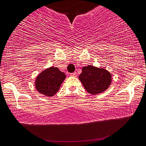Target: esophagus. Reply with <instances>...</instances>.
<instances>
[{
    "mask_svg": "<svg viewBox=\"0 0 146 146\" xmlns=\"http://www.w3.org/2000/svg\"><path fill=\"white\" fill-rule=\"evenodd\" d=\"M70 75L72 76V77H76V76H77V73H76V72L72 73L70 74Z\"/></svg>",
    "mask_w": 146,
    "mask_h": 146,
    "instance_id": "34e87169",
    "label": "esophagus"
}]
</instances>
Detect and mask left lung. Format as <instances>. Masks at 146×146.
I'll use <instances>...</instances> for the list:
<instances>
[{
    "label": "left lung",
    "mask_w": 146,
    "mask_h": 146,
    "mask_svg": "<svg viewBox=\"0 0 146 146\" xmlns=\"http://www.w3.org/2000/svg\"><path fill=\"white\" fill-rule=\"evenodd\" d=\"M78 78L85 90L93 95L105 92L112 82V75L107 70L90 65L83 67Z\"/></svg>",
    "instance_id": "8db88e82"
}]
</instances>
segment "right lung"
I'll return each mask as SVG.
<instances>
[{
    "mask_svg": "<svg viewBox=\"0 0 146 146\" xmlns=\"http://www.w3.org/2000/svg\"><path fill=\"white\" fill-rule=\"evenodd\" d=\"M66 78L65 73L58 68L51 67L43 71L35 82L36 88L40 94L45 96H53L57 93Z\"/></svg>",
    "mask_w": 146,
    "mask_h": 146,
    "instance_id": "add662e5",
    "label": "right lung"
}]
</instances>
